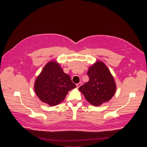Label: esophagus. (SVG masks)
I'll return each instance as SVG.
<instances>
[{
  "label": "esophagus",
  "instance_id": "esophagus-1",
  "mask_svg": "<svg viewBox=\"0 0 147 147\" xmlns=\"http://www.w3.org/2000/svg\"><path fill=\"white\" fill-rule=\"evenodd\" d=\"M82 85V82H78V84H76V86H77V88H79Z\"/></svg>",
  "mask_w": 147,
  "mask_h": 147
}]
</instances>
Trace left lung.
Listing matches in <instances>:
<instances>
[{
  "label": "left lung",
  "mask_w": 147,
  "mask_h": 147,
  "mask_svg": "<svg viewBox=\"0 0 147 147\" xmlns=\"http://www.w3.org/2000/svg\"><path fill=\"white\" fill-rule=\"evenodd\" d=\"M88 82L78 90L94 106L109 101L114 95L116 84L110 71L103 62L98 61L89 68Z\"/></svg>",
  "instance_id": "obj_1"
}]
</instances>
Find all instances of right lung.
<instances>
[{
	"label": "right lung",
	"instance_id": "obj_1",
	"mask_svg": "<svg viewBox=\"0 0 147 147\" xmlns=\"http://www.w3.org/2000/svg\"><path fill=\"white\" fill-rule=\"evenodd\" d=\"M76 87L69 75L65 73L59 64L50 61L38 76L34 84L36 95L50 106L63 100L69 91Z\"/></svg>",
	"mask_w": 147,
	"mask_h": 147
}]
</instances>
